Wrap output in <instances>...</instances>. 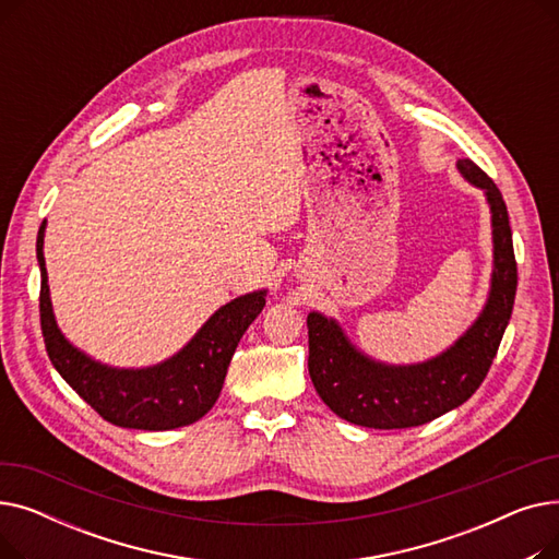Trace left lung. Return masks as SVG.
Wrapping results in <instances>:
<instances>
[{
  "instance_id": "8db88e82",
  "label": "left lung",
  "mask_w": 559,
  "mask_h": 559,
  "mask_svg": "<svg viewBox=\"0 0 559 559\" xmlns=\"http://www.w3.org/2000/svg\"><path fill=\"white\" fill-rule=\"evenodd\" d=\"M468 183L480 188L491 211L493 270L489 297L478 319L451 348L417 365L371 360L350 344L335 319L308 314V371L333 413L365 428H413L462 405L485 380L512 317L516 260L508 205L501 190L468 158L457 160Z\"/></svg>"
}]
</instances>
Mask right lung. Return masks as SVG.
<instances>
[{"label":"right lung","mask_w":559,"mask_h":559,"mask_svg":"<svg viewBox=\"0 0 559 559\" xmlns=\"http://www.w3.org/2000/svg\"><path fill=\"white\" fill-rule=\"evenodd\" d=\"M45 222L38 230L40 329L47 356L66 383L99 417L120 428L171 430L199 421L215 405L230 358L251 321L262 312L267 289L222 306L197 335L171 358L154 367L117 369L102 365L72 346L58 329L45 267Z\"/></svg>","instance_id":"add662e5"}]
</instances>
